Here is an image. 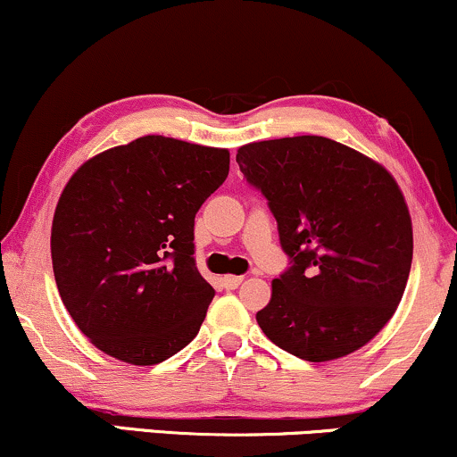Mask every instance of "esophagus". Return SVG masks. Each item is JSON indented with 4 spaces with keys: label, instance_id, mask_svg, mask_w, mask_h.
<instances>
[{
    "label": "esophagus",
    "instance_id": "obj_1",
    "mask_svg": "<svg viewBox=\"0 0 457 457\" xmlns=\"http://www.w3.org/2000/svg\"><path fill=\"white\" fill-rule=\"evenodd\" d=\"M241 281H244V278H241V275H224V278H222L224 288H228V290L239 288Z\"/></svg>",
    "mask_w": 457,
    "mask_h": 457
}]
</instances>
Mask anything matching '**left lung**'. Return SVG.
I'll return each mask as SVG.
<instances>
[{"label":"left lung","mask_w":457,"mask_h":457,"mask_svg":"<svg viewBox=\"0 0 457 457\" xmlns=\"http://www.w3.org/2000/svg\"><path fill=\"white\" fill-rule=\"evenodd\" d=\"M237 162L267 199L290 258L256 313L264 335L309 362L366 345L396 312L413 261V228L396 179L320 135L241 145Z\"/></svg>","instance_id":"left-lung-1"}]
</instances>
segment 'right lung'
<instances>
[{"label":"right lung","mask_w":457,"mask_h":457,"mask_svg":"<svg viewBox=\"0 0 457 457\" xmlns=\"http://www.w3.org/2000/svg\"><path fill=\"white\" fill-rule=\"evenodd\" d=\"M228 150L145 135L93 156L56 203L61 301L95 347L150 366L188 345L216 292L195 262V216L228 176Z\"/></svg>","instance_id":"add662e5"}]
</instances>
